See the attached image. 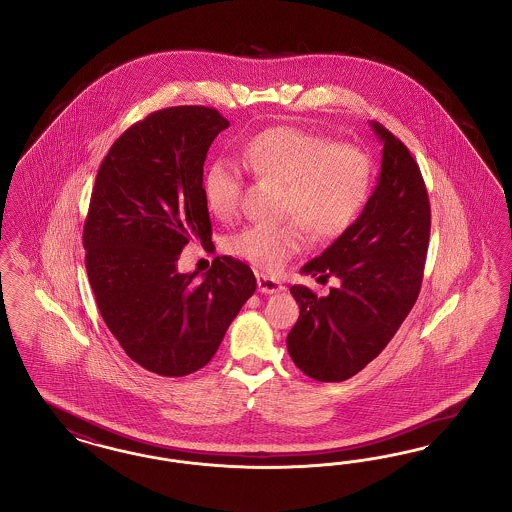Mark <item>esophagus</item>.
I'll use <instances>...</instances> for the list:
<instances>
[{
	"label": "esophagus",
	"instance_id": "obj_1",
	"mask_svg": "<svg viewBox=\"0 0 512 512\" xmlns=\"http://www.w3.org/2000/svg\"><path fill=\"white\" fill-rule=\"evenodd\" d=\"M256 279H258V290L264 292V294H275V292H281L284 288L283 284L279 283V281H275L271 277H265L262 273H258Z\"/></svg>",
	"mask_w": 512,
	"mask_h": 512
}]
</instances>
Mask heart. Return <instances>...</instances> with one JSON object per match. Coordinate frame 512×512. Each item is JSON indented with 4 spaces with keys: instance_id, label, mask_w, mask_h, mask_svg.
Instances as JSON below:
<instances>
[{
    "instance_id": "heart-1",
    "label": "heart",
    "mask_w": 512,
    "mask_h": 512,
    "mask_svg": "<svg viewBox=\"0 0 512 512\" xmlns=\"http://www.w3.org/2000/svg\"><path fill=\"white\" fill-rule=\"evenodd\" d=\"M258 178L283 184V224H252L228 239L229 252L275 273L313 237L328 239L353 224L370 191V159L353 144L281 125L252 136L239 152ZM243 176L228 161L212 163L203 180L210 214L228 220L241 203Z\"/></svg>"
}]
</instances>
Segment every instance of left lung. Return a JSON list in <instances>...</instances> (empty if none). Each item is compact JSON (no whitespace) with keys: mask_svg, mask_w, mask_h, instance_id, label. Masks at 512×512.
<instances>
[{"mask_svg":"<svg viewBox=\"0 0 512 512\" xmlns=\"http://www.w3.org/2000/svg\"><path fill=\"white\" fill-rule=\"evenodd\" d=\"M383 144L378 184L359 218L303 265L317 281L336 277L338 288L317 296L290 288L300 305L286 347L294 364L317 381H343L378 357L414 307L431 231L429 195L408 148L376 121Z\"/></svg>","mask_w":512,"mask_h":512,"instance_id":"8db88e82","label":"left lung"}]
</instances>
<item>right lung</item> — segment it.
I'll use <instances>...</instances> for the list:
<instances>
[{
    "mask_svg": "<svg viewBox=\"0 0 512 512\" xmlns=\"http://www.w3.org/2000/svg\"><path fill=\"white\" fill-rule=\"evenodd\" d=\"M228 127L205 106L153 112L115 140L96 174L83 228L89 283L123 351L157 376L209 364L256 290L252 269L229 256L205 275L176 267L188 243L210 241L203 165Z\"/></svg>",
    "mask_w": 512,
    "mask_h": 512,
    "instance_id": "1",
    "label": "right lung"
}]
</instances>
